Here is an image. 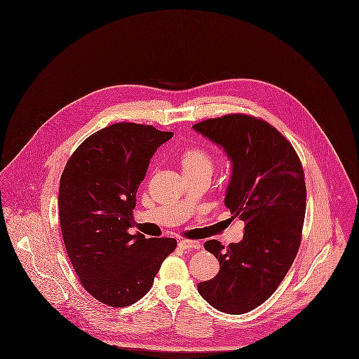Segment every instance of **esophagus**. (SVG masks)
Masks as SVG:
<instances>
[{
	"label": "esophagus",
	"mask_w": 359,
	"mask_h": 359,
	"mask_svg": "<svg viewBox=\"0 0 359 359\" xmlns=\"http://www.w3.org/2000/svg\"><path fill=\"white\" fill-rule=\"evenodd\" d=\"M179 247L182 250H198L200 243L198 241H191V240H182V241H179Z\"/></svg>",
	"instance_id": "34e87169"
}]
</instances>
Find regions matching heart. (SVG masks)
<instances>
[{"instance_id":"b5f03b06","label":"heart","mask_w":359,"mask_h":359,"mask_svg":"<svg viewBox=\"0 0 359 359\" xmlns=\"http://www.w3.org/2000/svg\"><path fill=\"white\" fill-rule=\"evenodd\" d=\"M180 165L183 173L207 172L211 173L214 168L212 156L208 151L200 147H189L180 155Z\"/></svg>"}]
</instances>
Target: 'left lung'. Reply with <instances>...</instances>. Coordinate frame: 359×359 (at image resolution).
<instances>
[{"label":"left lung","instance_id":"left-lung-1","mask_svg":"<svg viewBox=\"0 0 359 359\" xmlns=\"http://www.w3.org/2000/svg\"><path fill=\"white\" fill-rule=\"evenodd\" d=\"M193 129L230 159L224 205L245 222L240 243L204 244L220 269L198 283V292L220 312L245 313L275 292L298 252L306 205L302 165L286 137L254 116L230 114Z\"/></svg>","mask_w":359,"mask_h":359}]
</instances>
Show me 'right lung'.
I'll list each match as a JSON object with an SVG mask.
<instances>
[{
	"mask_svg": "<svg viewBox=\"0 0 359 359\" xmlns=\"http://www.w3.org/2000/svg\"><path fill=\"white\" fill-rule=\"evenodd\" d=\"M172 136L154 126L115 123L80 144L62 172L58 210L65 248L81 286L105 305L139 301L177 245L175 238L128 231L149 159Z\"/></svg>",
	"mask_w": 359,
	"mask_h": 359,
	"instance_id": "obj_1",
	"label": "right lung"
}]
</instances>
